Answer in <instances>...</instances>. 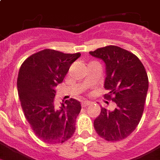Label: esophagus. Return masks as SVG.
Segmentation results:
<instances>
[{"label": "esophagus", "instance_id": "esophagus-1", "mask_svg": "<svg viewBox=\"0 0 160 160\" xmlns=\"http://www.w3.org/2000/svg\"><path fill=\"white\" fill-rule=\"evenodd\" d=\"M82 107H87V106L90 105V102H88V101H84V102H82Z\"/></svg>", "mask_w": 160, "mask_h": 160}]
</instances>
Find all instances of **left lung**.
<instances>
[{
	"label": "left lung",
	"mask_w": 160,
	"mask_h": 160,
	"mask_svg": "<svg viewBox=\"0 0 160 160\" xmlns=\"http://www.w3.org/2000/svg\"><path fill=\"white\" fill-rule=\"evenodd\" d=\"M89 53L104 62V87L110 91L104 97L116 105L113 111L102 107L93 122L94 128L105 140H123L135 130L143 114L149 87L146 69L136 55L120 47L109 45Z\"/></svg>",
	"instance_id": "1"
}]
</instances>
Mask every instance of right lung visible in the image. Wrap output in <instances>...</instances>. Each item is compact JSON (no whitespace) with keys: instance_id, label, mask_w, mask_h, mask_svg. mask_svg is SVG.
Wrapping results in <instances>:
<instances>
[{"instance_id":"1","label":"right lung","mask_w":160,"mask_h":160,"mask_svg":"<svg viewBox=\"0 0 160 160\" xmlns=\"http://www.w3.org/2000/svg\"><path fill=\"white\" fill-rule=\"evenodd\" d=\"M80 53L44 49L28 58L19 69L17 87L22 109L37 137L49 144L68 141L76 131L81 105L74 98L54 107L55 87L63 81Z\"/></svg>"}]
</instances>
